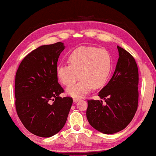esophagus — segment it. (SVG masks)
Segmentation results:
<instances>
[{
	"mask_svg": "<svg viewBox=\"0 0 156 156\" xmlns=\"http://www.w3.org/2000/svg\"><path fill=\"white\" fill-rule=\"evenodd\" d=\"M80 101V99H76V98H74V99H73V102H74V103H77L78 101Z\"/></svg>",
	"mask_w": 156,
	"mask_h": 156,
	"instance_id": "1",
	"label": "esophagus"
}]
</instances>
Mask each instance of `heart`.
<instances>
[{"mask_svg":"<svg viewBox=\"0 0 156 156\" xmlns=\"http://www.w3.org/2000/svg\"><path fill=\"white\" fill-rule=\"evenodd\" d=\"M70 65L57 66L56 73L59 81L68 86L74 83L79 74L80 81L66 88L68 95L74 98L85 97L92 88H101L110 77L112 61L109 52L104 48L80 46L68 56Z\"/></svg>","mask_w":156,"mask_h":156,"instance_id":"b5f03b06","label":"heart"}]
</instances>
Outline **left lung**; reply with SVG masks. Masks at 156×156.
Here are the masks:
<instances>
[{
    "mask_svg": "<svg viewBox=\"0 0 156 156\" xmlns=\"http://www.w3.org/2000/svg\"><path fill=\"white\" fill-rule=\"evenodd\" d=\"M119 59L114 75L99 92L102 101L88 100L87 119L99 132L112 134L125 129L138 108V70L134 58L117 46Z\"/></svg>",
    "mask_w": 156,
    "mask_h": 156,
    "instance_id": "1",
    "label": "left lung"
}]
</instances>
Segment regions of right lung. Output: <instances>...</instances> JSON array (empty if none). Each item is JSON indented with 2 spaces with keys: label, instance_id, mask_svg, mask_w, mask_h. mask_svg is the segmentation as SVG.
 <instances>
[{
  "label": "right lung",
  "instance_id": "add662e5",
  "mask_svg": "<svg viewBox=\"0 0 156 156\" xmlns=\"http://www.w3.org/2000/svg\"><path fill=\"white\" fill-rule=\"evenodd\" d=\"M64 43L42 45L24 57L16 74L15 97L18 116L30 132L48 138L66 122L73 104L59 97L64 89L57 81V61Z\"/></svg>",
  "mask_w": 156,
  "mask_h": 156
}]
</instances>
